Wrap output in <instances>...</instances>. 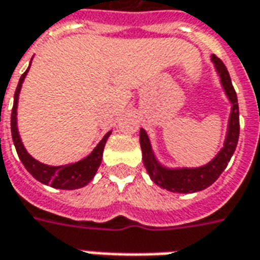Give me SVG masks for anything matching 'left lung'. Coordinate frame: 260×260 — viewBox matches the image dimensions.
I'll list each match as a JSON object with an SVG mask.
<instances>
[{"label": "left lung", "mask_w": 260, "mask_h": 260, "mask_svg": "<svg viewBox=\"0 0 260 260\" xmlns=\"http://www.w3.org/2000/svg\"><path fill=\"white\" fill-rule=\"evenodd\" d=\"M212 61L216 67L220 79H221L224 91L233 104L224 146L212 161H209L206 166H202L198 169H167V167H164L158 163L154 157L152 145H150L149 136L145 132V129H141V132H139L142 158H143V164H145L147 174L150 175V178L156 185L161 186L163 189H167V191L178 192V193H192V192L202 191V189L212 185L225 170L230 158L234 154L237 143H238L240 110H238L237 93L233 87L229 71L225 68V65L223 64V61L217 58L216 55H212Z\"/></svg>", "instance_id": "left-lung-1"}]
</instances>
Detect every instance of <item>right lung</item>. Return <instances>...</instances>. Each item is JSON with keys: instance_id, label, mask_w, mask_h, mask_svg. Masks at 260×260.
I'll return each mask as SVG.
<instances>
[{"instance_id": "1", "label": "right lung", "mask_w": 260, "mask_h": 260, "mask_svg": "<svg viewBox=\"0 0 260 260\" xmlns=\"http://www.w3.org/2000/svg\"><path fill=\"white\" fill-rule=\"evenodd\" d=\"M31 64V62H30ZM30 68V67H29ZM29 68L26 69V72L20 76L18 87L15 90L14 97V107H12V114H11V132H12V141L16 147V152L19 156L20 161L23 163L26 170L30 173L37 181H40L46 185L53 186V188H58V189H78L82 186L87 185L93 177L96 174L97 169L100 167L103 158V150L106 146L108 136L111 132H108L107 135L103 138L100 143L97 145L93 152L82 158L79 161L72 164H67V166H47L40 161H37L36 158H33L26 152L23 143L20 141L19 132H18V125H16V108H18V100H19V93L22 83L25 80L26 74L29 72Z\"/></svg>"}]
</instances>
